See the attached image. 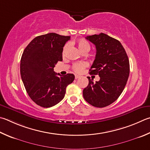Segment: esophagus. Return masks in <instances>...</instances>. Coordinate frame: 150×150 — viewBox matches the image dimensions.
Returning a JSON list of instances; mask_svg holds the SVG:
<instances>
[{"label": "esophagus", "instance_id": "34e87169", "mask_svg": "<svg viewBox=\"0 0 150 150\" xmlns=\"http://www.w3.org/2000/svg\"><path fill=\"white\" fill-rule=\"evenodd\" d=\"M80 77V76L79 75H75V79H79Z\"/></svg>", "mask_w": 150, "mask_h": 150}]
</instances>
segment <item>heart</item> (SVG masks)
I'll return each instance as SVG.
<instances>
[{
  "instance_id": "b5f03b06",
  "label": "heart",
  "mask_w": 150,
  "mask_h": 150,
  "mask_svg": "<svg viewBox=\"0 0 150 150\" xmlns=\"http://www.w3.org/2000/svg\"><path fill=\"white\" fill-rule=\"evenodd\" d=\"M77 45L79 50L81 52H83L84 50H90V45L88 44V42L86 41L85 40H83V39L79 40L77 42ZM68 47H69V45L68 44H66L65 45V47L64 48V51H63L64 53L66 52ZM87 66H88V64L84 62H77V63H75L73 65V69L75 73H80L84 69V68L87 67Z\"/></svg>"
}]
</instances>
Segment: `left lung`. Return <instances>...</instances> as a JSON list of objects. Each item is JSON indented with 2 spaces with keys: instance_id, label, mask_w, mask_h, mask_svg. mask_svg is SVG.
<instances>
[{
  "instance_id": "1",
  "label": "left lung",
  "mask_w": 150,
  "mask_h": 150,
  "mask_svg": "<svg viewBox=\"0 0 150 150\" xmlns=\"http://www.w3.org/2000/svg\"><path fill=\"white\" fill-rule=\"evenodd\" d=\"M86 39L96 49L90 74L98 75L100 81L94 83L88 77L83 97L94 107L104 108L115 102L123 91L130 73L129 58L121 43L108 35L101 33Z\"/></svg>"
}]
</instances>
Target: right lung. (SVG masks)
<instances>
[{
    "mask_svg": "<svg viewBox=\"0 0 150 150\" xmlns=\"http://www.w3.org/2000/svg\"><path fill=\"white\" fill-rule=\"evenodd\" d=\"M69 36L50 33L40 35L27 46L21 56V79L29 97L36 104L50 108L64 98L66 87L75 79L71 73L62 76L54 71L62 61L63 48Z\"/></svg>",
    "mask_w": 150,
    "mask_h": 150,
    "instance_id": "1",
    "label": "right lung"
}]
</instances>
